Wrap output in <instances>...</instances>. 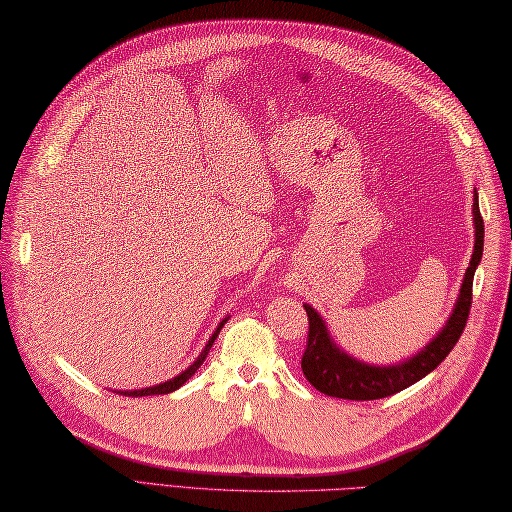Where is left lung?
Masks as SVG:
<instances>
[{
	"instance_id": "obj_1",
	"label": "left lung",
	"mask_w": 512,
	"mask_h": 512,
	"mask_svg": "<svg viewBox=\"0 0 512 512\" xmlns=\"http://www.w3.org/2000/svg\"><path fill=\"white\" fill-rule=\"evenodd\" d=\"M473 222H475V246L469 268L464 273V281L460 288L458 301L447 325L438 332L422 352L411 356L409 361L398 365H367L356 361L350 354L336 347V343L330 339V332L325 328V321L319 317V312L312 306H303L308 314V343L306 352L301 358L303 376L308 378V383L319 389L321 394L343 400H378L398 391L407 389L409 385L418 383L420 378L431 374L449 352L458 343V339L464 332L466 319L471 312V299H473V275L477 264L482 262L484 253V220L480 215V204H477V193L473 195Z\"/></svg>"
}]
</instances>
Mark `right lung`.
Here are the masks:
<instances>
[{
	"label": "right lung",
	"mask_w": 512,
	"mask_h": 512,
	"mask_svg": "<svg viewBox=\"0 0 512 512\" xmlns=\"http://www.w3.org/2000/svg\"><path fill=\"white\" fill-rule=\"evenodd\" d=\"M228 319V317H226ZM226 319L217 325V330L213 332V336L209 339V343L204 345V350H202V354L195 358L193 361V365H189L187 369H184L182 374H178L176 378H171V380H167V383H160V385H154V387H145V389H134V391H118V394H123V396H132V398H140V396H156V394H171V391H176L178 387H182L184 383H187V380L198 372V367L204 363V358H206V354H209V350H211V345H213V341L217 339V334H220V330L224 328V323H226Z\"/></svg>",
	"instance_id": "add662e5"
}]
</instances>
